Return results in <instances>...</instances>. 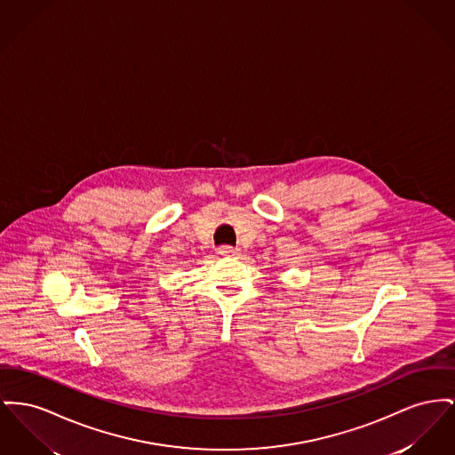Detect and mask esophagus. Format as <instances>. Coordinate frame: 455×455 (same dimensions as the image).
Segmentation results:
<instances>
[{"label": "esophagus", "instance_id": "obj_1", "mask_svg": "<svg viewBox=\"0 0 455 455\" xmlns=\"http://www.w3.org/2000/svg\"><path fill=\"white\" fill-rule=\"evenodd\" d=\"M218 254L227 256V258H234V256H239V249H237V247H232V245H221V247L218 249Z\"/></svg>", "mask_w": 455, "mask_h": 455}]
</instances>
